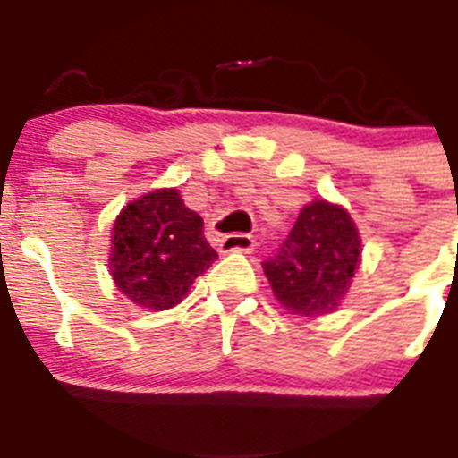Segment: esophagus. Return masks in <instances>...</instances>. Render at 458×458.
<instances>
[{"mask_svg":"<svg viewBox=\"0 0 458 458\" xmlns=\"http://www.w3.org/2000/svg\"><path fill=\"white\" fill-rule=\"evenodd\" d=\"M254 238L248 233H229L220 241V252H252Z\"/></svg>","mask_w":458,"mask_h":458,"instance_id":"esophagus-1","label":"esophagus"}]
</instances>
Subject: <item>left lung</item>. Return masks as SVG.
<instances>
[{"mask_svg":"<svg viewBox=\"0 0 458 458\" xmlns=\"http://www.w3.org/2000/svg\"><path fill=\"white\" fill-rule=\"evenodd\" d=\"M362 261V238L349 210L314 199L298 213L275 257L264 261L277 302L289 314H333L349 293Z\"/></svg>","mask_w":458,"mask_h":458,"instance_id":"8db88e82","label":"left lung"}]
</instances>
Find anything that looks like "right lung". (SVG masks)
Instances as JSON below:
<instances>
[{
  "mask_svg": "<svg viewBox=\"0 0 458 458\" xmlns=\"http://www.w3.org/2000/svg\"><path fill=\"white\" fill-rule=\"evenodd\" d=\"M216 259L204 238V220L174 188L141 194L121 208L112 226L109 273L116 289L141 310L179 305Z\"/></svg>",
  "mask_w": 458,
  "mask_h": 458,
  "instance_id": "add662e5",
  "label": "right lung"
}]
</instances>
